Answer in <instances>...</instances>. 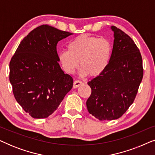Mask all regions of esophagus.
Instances as JSON below:
<instances>
[{
  "instance_id": "esophagus-1",
  "label": "esophagus",
  "mask_w": 155,
  "mask_h": 155,
  "mask_svg": "<svg viewBox=\"0 0 155 155\" xmlns=\"http://www.w3.org/2000/svg\"><path fill=\"white\" fill-rule=\"evenodd\" d=\"M82 84H83V82L82 81H80V80H75V81L73 82V87L77 88L79 86L82 85Z\"/></svg>"
}]
</instances>
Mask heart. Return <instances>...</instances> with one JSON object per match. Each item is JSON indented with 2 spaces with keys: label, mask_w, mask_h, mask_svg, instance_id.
Here are the masks:
<instances>
[{
  "label": "heart",
  "mask_w": 155,
  "mask_h": 155,
  "mask_svg": "<svg viewBox=\"0 0 155 155\" xmlns=\"http://www.w3.org/2000/svg\"><path fill=\"white\" fill-rule=\"evenodd\" d=\"M111 44L106 38L80 35L69 42L68 51L58 53V61L65 73L72 75L80 65V75H101L111 58Z\"/></svg>",
  "instance_id": "heart-1"
}]
</instances>
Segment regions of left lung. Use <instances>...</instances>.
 <instances>
[{"label":"left lung","mask_w":155,"mask_h":155,"mask_svg":"<svg viewBox=\"0 0 155 155\" xmlns=\"http://www.w3.org/2000/svg\"><path fill=\"white\" fill-rule=\"evenodd\" d=\"M114 46L107 68L88 82L92 89L86 104L89 113L100 120L120 118L133 103L143 77L138 48L128 35L115 26Z\"/></svg>","instance_id":"left-lung-1"}]
</instances>
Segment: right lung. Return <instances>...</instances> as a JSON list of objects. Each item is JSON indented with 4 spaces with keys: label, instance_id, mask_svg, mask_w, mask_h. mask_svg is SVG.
I'll return each instance as SVG.
<instances>
[{
    "label": "right lung",
    "instance_id": "right-lung-1",
    "mask_svg": "<svg viewBox=\"0 0 155 155\" xmlns=\"http://www.w3.org/2000/svg\"><path fill=\"white\" fill-rule=\"evenodd\" d=\"M73 33L47 25L37 27L19 44L10 62L15 98L35 118H45L58 109L73 87V78L58 63L57 44Z\"/></svg>",
    "mask_w": 155,
    "mask_h": 155
}]
</instances>
